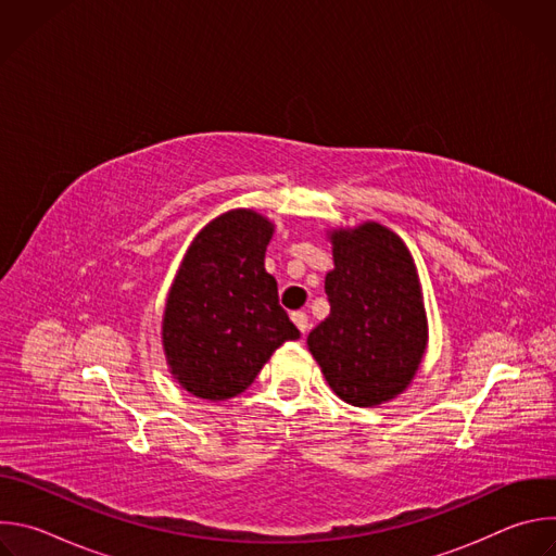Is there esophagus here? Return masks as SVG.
<instances>
[{
    "label": "esophagus",
    "mask_w": 556,
    "mask_h": 556,
    "mask_svg": "<svg viewBox=\"0 0 556 556\" xmlns=\"http://www.w3.org/2000/svg\"><path fill=\"white\" fill-rule=\"evenodd\" d=\"M290 319H292V324L299 328L301 334L307 332V314H305V312H292Z\"/></svg>",
    "instance_id": "obj_1"
}]
</instances>
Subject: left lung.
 Wrapping results in <instances>:
<instances>
[{
	"mask_svg": "<svg viewBox=\"0 0 556 556\" xmlns=\"http://www.w3.org/2000/svg\"><path fill=\"white\" fill-rule=\"evenodd\" d=\"M328 319L307 337L330 389L354 407H378L416 378L429 343L422 286L412 251L378 222L330 228Z\"/></svg>",
	"mask_w": 556,
	"mask_h": 556,
	"instance_id": "left-lung-1",
	"label": "left lung"
}]
</instances>
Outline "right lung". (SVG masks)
I'll return each instance as SVG.
<instances>
[{
  "label": "right lung",
  "mask_w": 556,
  "mask_h": 556,
  "mask_svg": "<svg viewBox=\"0 0 556 556\" xmlns=\"http://www.w3.org/2000/svg\"><path fill=\"white\" fill-rule=\"evenodd\" d=\"M273 232L266 215L230 208L182 257L163 312V350L172 376L195 399H235L277 348L299 339L264 268Z\"/></svg>",
  "instance_id": "right-lung-1"
}]
</instances>
